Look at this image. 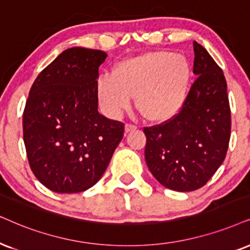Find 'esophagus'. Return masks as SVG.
<instances>
[{"label":"esophagus","mask_w":250,"mask_h":250,"mask_svg":"<svg viewBox=\"0 0 250 250\" xmlns=\"http://www.w3.org/2000/svg\"><path fill=\"white\" fill-rule=\"evenodd\" d=\"M135 129H137V125H132V123H125V132L132 131V130H135Z\"/></svg>","instance_id":"esophagus-1"}]
</instances>
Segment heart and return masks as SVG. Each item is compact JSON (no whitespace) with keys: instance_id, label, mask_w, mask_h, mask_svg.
I'll use <instances>...</instances> for the list:
<instances>
[{"instance_id":"heart-1","label":"heart","mask_w":250,"mask_h":250,"mask_svg":"<svg viewBox=\"0 0 250 250\" xmlns=\"http://www.w3.org/2000/svg\"><path fill=\"white\" fill-rule=\"evenodd\" d=\"M191 80L187 56L160 50L120 63L112 76L103 75L98 80L97 93L110 115L127 109L136 96V106L144 118L163 122L174 118L185 106Z\"/></svg>"}]
</instances>
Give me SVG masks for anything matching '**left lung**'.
I'll return each instance as SVG.
<instances>
[{"label":"left lung","mask_w":250,"mask_h":250,"mask_svg":"<svg viewBox=\"0 0 250 250\" xmlns=\"http://www.w3.org/2000/svg\"><path fill=\"white\" fill-rule=\"evenodd\" d=\"M197 76L187 102L174 118L144 127L145 162L158 181L176 191L203 187L226 157L230 108L222 68L194 41Z\"/></svg>","instance_id":"1"}]
</instances>
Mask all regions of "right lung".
<instances>
[{
    "label": "right lung",
    "mask_w": 250,
    "mask_h": 250,
    "mask_svg": "<svg viewBox=\"0 0 250 250\" xmlns=\"http://www.w3.org/2000/svg\"><path fill=\"white\" fill-rule=\"evenodd\" d=\"M103 50L65 49L38 75L23 113L26 156L36 178L60 194L99 181L123 137L125 123L98 112Z\"/></svg>",
    "instance_id": "right-lung-1"
}]
</instances>
